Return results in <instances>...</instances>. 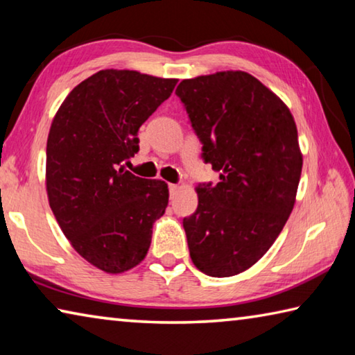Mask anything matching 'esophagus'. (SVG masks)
Masks as SVG:
<instances>
[{"label": "esophagus", "instance_id": "obj_1", "mask_svg": "<svg viewBox=\"0 0 355 355\" xmlns=\"http://www.w3.org/2000/svg\"><path fill=\"white\" fill-rule=\"evenodd\" d=\"M177 191H178V186L173 184V183H169V194H171V197L175 196Z\"/></svg>", "mask_w": 355, "mask_h": 355}]
</instances>
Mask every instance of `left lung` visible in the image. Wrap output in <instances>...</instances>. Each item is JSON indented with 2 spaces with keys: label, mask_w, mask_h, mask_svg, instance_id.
<instances>
[{
  "label": "left lung",
  "mask_w": 355,
  "mask_h": 355,
  "mask_svg": "<svg viewBox=\"0 0 355 355\" xmlns=\"http://www.w3.org/2000/svg\"><path fill=\"white\" fill-rule=\"evenodd\" d=\"M219 183H200L183 219L192 263L230 277L266 254L291 214L302 171L297 130L277 95L245 71L183 80L177 87Z\"/></svg>",
  "instance_id": "obj_1"
}]
</instances>
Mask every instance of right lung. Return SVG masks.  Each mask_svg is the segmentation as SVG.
I'll return each instance as SVG.
<instances>
[{
    "mask_svg": "<svg viewBox=\"0 0 355 355\" xmlns=\"http://www.w3.org/2000/svg\"><path fill=\"white\" fill-rule=\"evenodd\" d=\"M177 80L100 70L59 107L46 142V192L59 227L83 258L110 274L139 264L164 214L161 180L123 167L139 152L141 125L171 97Z\"/></svg>",
    "mask_w": 355,
    "mask_h": 355,
    "instance_id": "1",
    "label": "right lung"
}]
</instances>
